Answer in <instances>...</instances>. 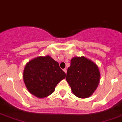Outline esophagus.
Listing matches in <instances>:
<instances>
[{
    "label": "esophagus",
    "instance_id": "obj_1",
    "mask_svg": "<svg viewBox=\"0 0 122 122\" xmlns=\"http://www.w3.org/2000/svg\"><path fill=\"white\" fill-rule=\"evenodd\" d=\"M63 71H64V72L65 73H67V69H66V68H64V70H63Z\"/></svg>",
    "mask_w": 122,
    "mask_h": 122
}]
</instances>
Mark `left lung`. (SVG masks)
Here are the masks:
<instances>
[{"label":"left lung","mask_w":122,"mask_h":122,"mask_svg":"<svg viewBox=\"0 0 122 122\" xmlns=\"http://www.w3.org/2000/svg\"><path fill=\"white\" fill-rule=\"evenodd\" d=\"M100 78L98 68L93 61L84 56L71 59L66 80L75 96L80 98L90 97L97 89Z\"/></svg>","instance_id":"obj_1"}]
</instances>
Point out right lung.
Returning a JSON list of instances; mask_svg holds the SVG:
<instances>
[{
    "label": "right lung",
    "instance_id": "1",
    "mask_svg": "<svg viewBox=\"0 0 122 122\" xmlns=\"http://www.w3.org/2000/svg\"><path fill=\"white\" fill-rule=\"evenodd\" d=\"M65 77L59 63L49 56H39L30 61L23 73L24 81L29 92L41 98L52 94L56 85Z\"/></svg>",
    "mask_w": 122,
    "mask_h": 122
}]
</instances>
